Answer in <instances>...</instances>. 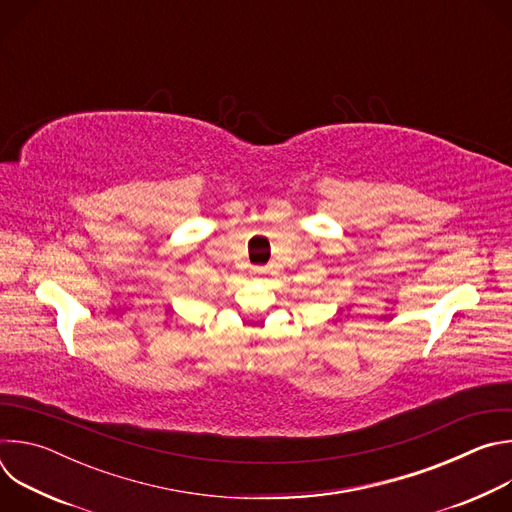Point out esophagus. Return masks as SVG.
<instances>
[{"instance_id": "1", "label": "esophagus", "mask_w": 512, "mask_h": 512, "mask_svg": "<svg viewBox=\"0 0 512 512\" xmlns=\"http://www.w3.org/2000/svg\"><path fill=\"white\" fill-rule=\"evenodd\" d=\"M253 271H255V273H259V271H261V269H253Z\"/></svg>"}]
</instances>
